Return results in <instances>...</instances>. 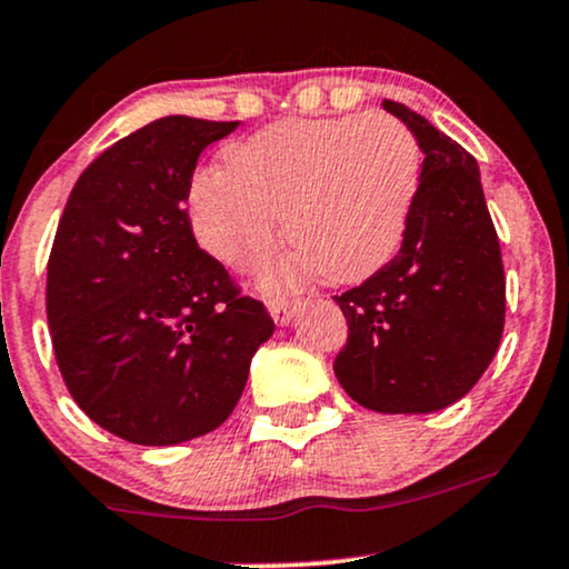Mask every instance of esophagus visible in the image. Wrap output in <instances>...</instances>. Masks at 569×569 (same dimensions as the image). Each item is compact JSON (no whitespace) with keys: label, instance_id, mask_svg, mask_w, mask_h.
<instances>
[{"label":"esophagus","instance_id":"34e87169","mask_svg":"<svg viewBox=\"0 0 569 569\" xmlns=\"http://www.w3.org/2000/svg\"><path fill=\"white\" fill-rule=\"evenodd\" d=\"M298 311V300L296 298H271L269 300V313L273 317L277 325H290L292 317Z\"/></svg>","mask_w":569,"mask_h":569}]
</instances>
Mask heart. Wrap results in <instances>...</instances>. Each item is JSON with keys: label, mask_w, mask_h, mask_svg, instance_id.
<instances>
[{"label": "heart", "mask_w": 569, "mask_h": 569, "mask_svg": "<svg viewBox=\"0 0 569 569\" xmlns=\"http://www.w3.org/2000/svg\"><path fill=\"white\" fill-rule=\"evenodd\" d=\"M202 167L189 186L191 229L207 252L256 271L284 231L298 252L266 273L271 290L322 271L359 282L397 252L420 183L418 138L383 111L279 119Z\"/></svg>", "instance_id": "obj_1"}]
</instances>
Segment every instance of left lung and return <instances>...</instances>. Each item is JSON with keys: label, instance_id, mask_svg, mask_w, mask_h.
Wrapping results in <instances>:
<instances>
[{"label": "left lung", "instance_id": "obj_1", "mask_svg": "<svg viewBox=\"0 0 569 569\" xmlns=\"http://www.w3.org/2000/svg\"><path fill=\"white\" fill-rule=\"evenodd\" d=\"M423 157L416 202L393 260L336 296L349 338L336 376L376 412H437L473 389L506 322V273L477 159L402 103Z\"/></svg>", "mask_w": 569, "mask_h": 569}]
</instances>
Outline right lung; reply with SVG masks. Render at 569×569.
<instances>
[{"mask_svg":"<svg viewBox=\"0 0 569 569\" xmlns=\"http://www.w3.org/2000/svg\"><path fill=\"white\" fill-rule=\"evenodd\" d=\"M239 122L162 117L73 186L47 260V325L63 383L100 429L178 445L218 429L273 319L197 244L189 186Z\"/></svg>","mask_w":569,"mask_h":569,"instance_id":"1","label":"right lung"}]
</instances>
